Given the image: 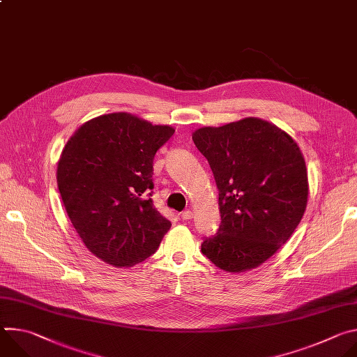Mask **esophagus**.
Listing matches in <instances>:
<instances>
[{"label":"esophagus","mask_w":357,"mask_h":357,"mask_svg":"<svg viewBox=\"0 0 357 357\" xmlns=\"http://www.w3.org/2000/svg\"><path fill=\"white\" fill-rule=\"evenodd\" d=\"M181 218H182L183 220H189V219L193 218V212H192V211H185V212L181 213Z\"/></svg>","instance_id":"esophagus-1"}]
</instances>
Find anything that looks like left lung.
I'll return each instance as SVG.
<instances>
[{"label": "left lung", "instance_id": "1", "mask_svg": "<svg viewBox=\"0 0 357 357\" xmlns=\"http://www.w3.org/2000/svg\"><path fill=\"white\" fill-rule=\"evenodd\" d=\"M211 165L222 223L202 243L220 270L243 273L268 260L299 225L308 174L296 142L261 119H243L192 134Z\"/></svg>", "mask_w": 357, "mask_h": 357}]
</instances>
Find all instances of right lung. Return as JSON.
Returning a JSON list of instances; mask_svg holds the SVG:
<instances>
[{"label":"right lung","mask_w":357,"mask_h":357,"mask_svg":"<svg viewBox=\"0 0 357 357\" xmlns=\"http://www.w3.org/2000/svg\"><path fill=\"white\" fill-rule=\"evenodd\" d=\"M128 113L89 120L65 145L58 188L84 245L114 267H132L160 247L171 222L152 203V164L174 135Z\"/></svg>","instance_id":"add662e5"}]
</instances>
